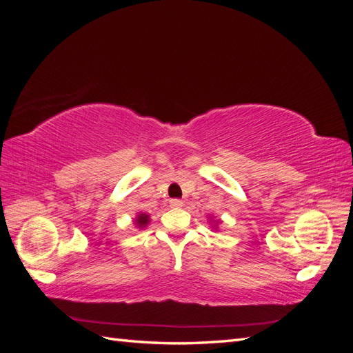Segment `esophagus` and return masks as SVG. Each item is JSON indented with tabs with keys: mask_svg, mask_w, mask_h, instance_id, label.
<instances>
[{
	"mask_svg": "<svg viewBox=\"0 0 353 353\" xmlns=\"http://www.w3.org/2000/svg\"><path fill=\"white\" fill-rule=\"evenodd\" d=\"M169 205L172 206V208H181V206L184 205V203H183V200H179V199H172V200L169 201Z\"/></svg>",
	"mask_w": 353,
	"mask_h": 353,
	"instance_id": "obj_1",
	"label": "esophagus"
}]
</instances>
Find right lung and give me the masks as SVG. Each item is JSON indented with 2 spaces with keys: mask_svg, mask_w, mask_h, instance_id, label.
<instances>
[{
  "mask_svg": "<svg viewBox=\"0 0 353 353\" xmlns=\"http://www.w3.org/2000/svg\"><path fill=\"white\" fill-rule=\"evenodd\" d=\"M147 222H148V215H145V213H141V215L137 218V223L140 227H145Z\"/></svg>",
  "mask_w": 353,
  "mask_h": 353,
  "instance_id": "add662e5",
  "label": "right lung"
}]
</instances>
